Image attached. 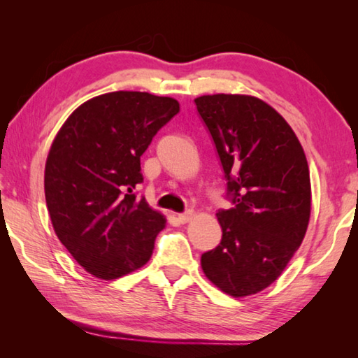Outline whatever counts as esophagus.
<instances>
[{"label": "esophagus", "mask_w": 358, "mask_h": 358, "mask_svg": "<svg viewBox=\"0 0 358 358\" xmlns=\"http://www.w3.org/2000/svg\"><path fill=\"white\" fill-rule=\"evenodd\" d=\"M192 218H194V210H186V212H183V214H178V222L181 224L189 223Z\"/></svg>", "instance_id": "1"}]
</instances>
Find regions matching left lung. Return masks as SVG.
Returning <instances> with one entry per match:
<instances>
[{"instance_id":"1","label":"left lung","mask_w":358,"mask_h":358,"mask_svg":"<svg viewBox=\"0 0 358 358\" xmlns=\"http://www.w3.org/2000/svg\"><path fill=\"white\" fill-rule=\"evenodd\" d=\"M214 138L234 208L218 210L222 243L201 269L235 299L275 281L300 248L310 217L308 159L292 127L252 95L195 98Z\"/></svg>"}]
</instances>
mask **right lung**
<instances>
[{
	"mask_svg": "<svg viewBox=\"0 0 358 358\" xmlns=\"http://www.w3.org/2000/svg\"><path fill=\"white\" fill-rule=\"evenodd\" d=\"M178 112L175 98L118 90L78 106L58 131L45 203L58 240L90 275L115 280L149 262L166 217L134 194L140 157Z\"/></svg>",
	"mask_w": 358,
	"mask_h": 358,
	"instance_id": "1",
	"label": "right lung"
}]
</instances>
